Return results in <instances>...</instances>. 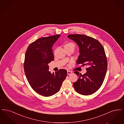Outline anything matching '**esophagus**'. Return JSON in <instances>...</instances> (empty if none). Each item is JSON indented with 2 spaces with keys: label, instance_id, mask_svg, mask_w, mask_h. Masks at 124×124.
Instances as JSON below:
<instances>
[{
  "label": "esophagus",
  "instance_id": "obj_1",
  "mask_svg": "<svg viewBox=\"0 0 124 124\" xmlns=\"http://www.w3.org/2000/svg\"><path fill=\"white\" fill-rule=\"evenodd\" d=\"M72 74V72L70 71H67V74L68 75H71Z\"/></svg>",
  "mask_w": 124,
  "mask_h": 124
}]
</instances>
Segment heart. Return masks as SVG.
I'll return each instance as SVG.
<instances>
[{
    "label": "heart",
    "instance_id": "heart-1",
    "mask_svg": "<svg viewBox=\"0 0 124 124\" xmlns=\"http://www.w3.org/2000/svg\"><path fill=\"white\" fill-rule=\"evenodd\" d=\"M73 45L72 43H68L66 45Z\"/></svg>",
    "mask_w": 124,
    "mask_h": 124
}]
</instances>
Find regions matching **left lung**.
Instances as JSON below:
<instances>
[{"label": "left lung", "mask_w": 124, "mask_h": 124, "mask_svg": "<svg viewBox=\"0 0 124 124\" xmlns=\"http://www.w3.org/2000/svg\"><path fill=\"white\" fill-rule=\"evenodd\" d=\"M67 37L76 42L79 48L76 63L87 67V72L83 75L74 72L79 78L73 83L74 88L80 94H92L100 89L106 76L107 61L104 49L98 40L87 36L75 34Z\"/></svg>", "instance_id": "left-lung-1"}]
</instances>
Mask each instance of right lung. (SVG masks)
<instances>
[{
	"label": "right lung",
	"mask_w": 124,
	"mask_h": 124,
	"mask_svg": "<svg viewBox=\"0 0 124 124\" xmlns=\"http://www.w3.org/2000/svg\"><path fill=\"white\" fill-rule=\"evenodd\" d=\"M60 35L40 38L31 43L25 54L24 71L31 86L39 94L49 97L59 92L67 75L60 69L52 73L48 64L54 60L52 47Z\"/></svg>",
	"instance_id": "obj_1"
}]
</instances>
